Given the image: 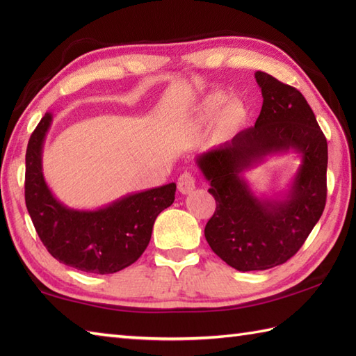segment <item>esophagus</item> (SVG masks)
Here are the masks:
<instances>
[{
    "label": "esophagus",
    "instance_id": "obj_1",
    "mask_svg": "<svg viewBox=\"0 0 356 356\" xmlns=\"http://www.w3.org/2000/svg\"><path fill=\"white\" fill-rule=\"evenodd\" d=\"M177 188L182 194H190L195 188V177L190 172H184L177 180Z\"/></svg>",
    "mask_w": 356,
    "mask_h": 356
}]
</instances>
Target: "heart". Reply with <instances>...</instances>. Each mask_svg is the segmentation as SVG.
<instances>
[{"label": "heart", "mask_w": 356, "mask_h": 356, "mask_svg": "<svg viewBox=\"0 0 356 356\" xmlns=\"http://www.w3.org/2000/svg\"><path fill=\"white\" fill-rule=\"evenodd\" d=\"M226 96L222 93H211L205 96L199 104V118L209 122L217 118L218 130L223 133L237 131L245 127L248 119V111L245 105L238 101H229L226 104Z\"/></svg>", "instance_id": "heart-1"}]
</instances>
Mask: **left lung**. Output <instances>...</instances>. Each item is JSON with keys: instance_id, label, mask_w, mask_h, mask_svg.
Segmentation results:
<instances>
[{"instance_id": "left-lung-1", "label": "left lung", "mask_w": 356, "mask_h": 356, "mask_svg": "<svg viewBox=\"0 0 356 356\" xmlns=\"http://www.w3.org/2000/svg\"><path fill=\"white\" fill-rule=\"evenodd\" d=\"M263 105L255 125L197 156L217 208L205 226L211 249L234 269L264 270L297 254L326 207L327 140L297 88L255 72ZM293 150L302 163L282 198H257L243 172Z\"/></svg>"}]
</instances>
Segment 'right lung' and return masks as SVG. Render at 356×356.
I'll use <instances>...</instances> for the list:
<instances>
[{"instance_id": "obj_1", "label": "right lung", "mask_w": 356, "mask_h": 356, "mask_svg": "<svg viewBox=\"0 0 356 356\" xmlns=\"http://www.w3.org/2000/svg\"><path fill=\"white\" fill-rule=\"evenodd\" d=\"M51 120V113H45L26 153V207L38 236L67 266L88 274L122 270L147 249L156 217L172 205L176 184L127 194L93 211L65 207L51 194L42 172V147Z\"/></svg>"}]
</instances>
